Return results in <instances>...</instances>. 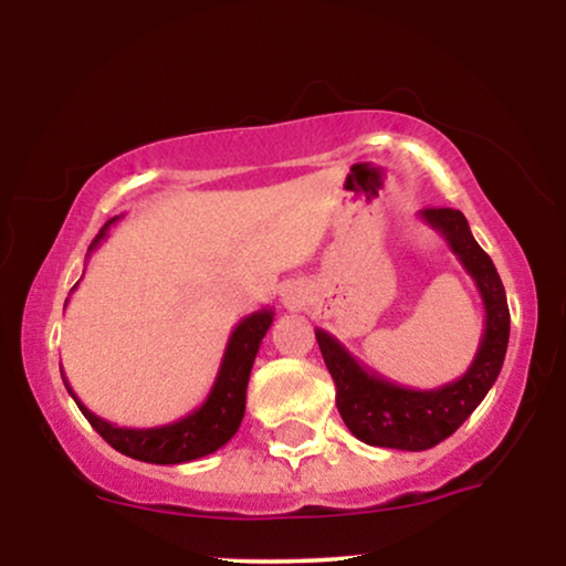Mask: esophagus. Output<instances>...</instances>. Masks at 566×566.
<instances>
[{
    "instance_id": "1",
    "label": "esophagus",
    "mask_w": 566,
    "mask_h": 566,
    "mask_svg": "<svg viewBox=\"0 0 566 566\" xmlns=\"http://www.w3.org/2000/svg\"><path fill=\"white\" fill-rule=\"evenodd\" d=\"M284 302L286 305H294V297H284Z\"/></svg>"
}]
</instances>
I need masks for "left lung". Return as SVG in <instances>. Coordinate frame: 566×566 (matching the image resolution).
<instances>
[{"label": "left lung", "instance_id": "left-lung-1", "mask_svg": "<svg viewBox=\"0 0 566 566\" xmlns=\"http://www.w3.org/2000/svg\"><path fill=\"white\" fill-rule=\"evenodd\" d=\"M420 220L439 230L482 297L484 331L469 369L436 389L402 387L364 366L328 331L315 328L323 361L336 381L340 418L356 439L381 449L426 451L449 439L495 385L511 338L505 286L492 259L474 241L464 214L451 207H428L420 210Z\"/></svg>", "mask_w": 566, "mask_h": 566}]
</instances>
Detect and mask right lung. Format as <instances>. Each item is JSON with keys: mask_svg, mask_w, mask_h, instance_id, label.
Wrapping results in <instances>:
<instances>
[{"mask_svg": "<svg viewBox=\"0 0 566 566\" xmlns=\"http://www.w3.org/2000/svg\"><path fill=\"white\" fill-rule=\"evenodd\" d=\"M117 220H120V214L102 226L97 238H94L90 245V251H86V259L92 256V251L99 249V243L105 241L109 228H113ZM272 323V307L256 310V313L245 315L243 321L235 325L233 333H230L218 377H214L205 402L197 410L187 412L185 418L171 420V423L166 426L123 428L109 423V420L94 416V412L78 400L76 392L69 385V379L63 377V369L61 377L63 385L69 389V395L74 397V402L78 405V410L84 412V418L90 420L94 431L113 446L115 451H120L130 459L148 461V464H185V461L202 459L207 453L218 451L220 446H226L235 436L245 412V387H249L253 359H256L261 338L266 336Z\"/></svg>", "mask_w": 566, "mask_h": 566, "instance_id": "obj_1", "label": "right lung"}]
</instances>
